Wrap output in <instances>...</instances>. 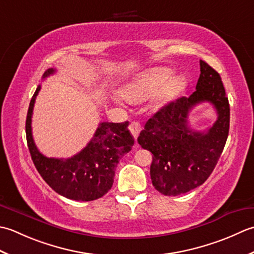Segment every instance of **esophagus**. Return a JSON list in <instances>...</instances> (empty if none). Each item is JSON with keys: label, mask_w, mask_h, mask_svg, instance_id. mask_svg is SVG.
I'll use <instances>...</instances> for the list:
<instances>
[{"label": "esophagus", "mask_w": 254, "mask_h": 254, "mask_svg": "<svg viewBox=\"0 0 254 254\" xmlns=\"http://www.w3.org/2000/svg\"><path fill=\"white\" fill-rule=\"evenodd\" d=\"M129 130H130V132H131V134L133 136V138L137 140V138H138V136H139V132L141 131V125H140V123L132 122V123L130 124V125H129Z\"/></svg>", "instance_id": "esophagus-1"}]
</instances>
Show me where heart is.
Returning a JSON list of instances; mask_svg holds the SVG:
<instances>
[{
	"instance_id": "1",
	"label": "heart",
	"mask_w": 254,
	"mask_h": 254,
	"mask_svg": "<svg viewBox=\"0 0 254 254\" xmlns=\"http://www.w3.org/2000/svg\"><path fill=\"white\" fill-rule=\"evenodd\" d=\"M186 79L183 75H173L167 68H158L134 75L132 79L123 85L121 95L129 102H143L154 96L152 105L161 108L169 104L184 92Z\"/></svg>"
}]
</instances>
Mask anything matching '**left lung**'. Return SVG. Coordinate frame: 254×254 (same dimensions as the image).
Here are the masks:
<instances>
[{"label":"left lung","instance_id":"obj_1","mask_svg":"<svg viewBox=\"0 0 254 254\" xmlns=\"http://www.w3.org/2000/svg\"><path fill=\"white\" fill-rule=\"evenodd\" d=\"M200 74L196 91L158 111L138 137L140 146L153 154L150 167L154 189L167 196L190 192L203 184L213 172L228 138L230 108L218 72L199 61ZM209 101L217 121L204 133L187 126L189 111L199 102Z\"/></svg>","mask_w":254,"mask_h":254}]
</instances>
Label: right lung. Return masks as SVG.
<instances>
[{"label": "right lung", "instance_id": "obj_1", "mask_svg": "<svg viewBox=\"0 0 254 254\" xmlns=\"http://www.w3.org/2000/svg\"><path fill=\"white\" fill-rule=\"evenodd\" d=\"M48 69L45 77L54 74ZM38 85L30 100L26 118V139L36 169L55 192L74 200L90 201L104 196L112 189L120 160L131 150L134 140L128 130V122L98 125L87 146L68 159L47 158L36 147L32 133V116Z\"/></svg>", "mask_w": 254, "mask_h": 254}]
</instances>
